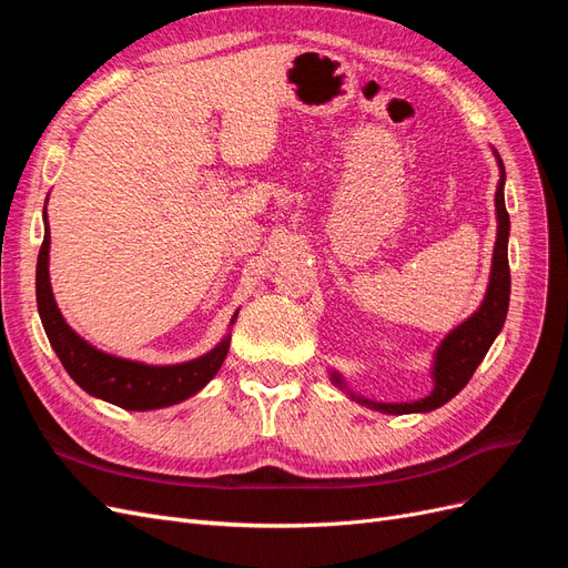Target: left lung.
Instances as JSON below:
<instances>
[{"label":"left lung","mask_w":568,"mask_h":568,"mask_svg":"<svg viewBox=\"0 0 568 568\" xmlns=\"http://www.w3.org/2000/svg\"><path fill=\"white\" fill-rule=\"evenodd\" d=\"M497 163H500V184H497L495 192V209H497V242H495V253H493V272H490V284H488V294L484 305L467 320L462 322L453 334H448L440 343V348L436 353V388L428 398H422L417 403H372V400H359L365 403L372 409L386 412V415H409V412H432L440 405L448 403L450 398L467 386V382L474 376L476 367L480 365V359L486 357L488 348L493 346L495 336L500 334L505 317H507V307H509V288H511V277H509V261H507V239H509V213L505 209V165L497 156ZM334 384L341 386V379L334 374L332 376ZM355 398V395H353Z\"/></svg>","instance_id":"1"}]
</instances>
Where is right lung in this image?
<instances>
[{"label": "right lung", "instance_id": "1", "mask_svg": "<svg viewBox=\"0 0 568 568\" xmlns=\"http://www.w3.org/2000/svg\"><path fill=\"white\" fill-rule=\"evenodd\" d=\"M47 217V215H44ZM49 227L38 255V311L44 324L51 348L57 351L61 365L73 376V382L97 398L113 403L123 409H159L186 400L209 384L225 363L230 336L215 351L199 359L173 367H151L130 363L92 348L82 341L61 317L49 286Z\"/></svg>", "mask_w": 568, "mask_h": 568}]
</instances>
